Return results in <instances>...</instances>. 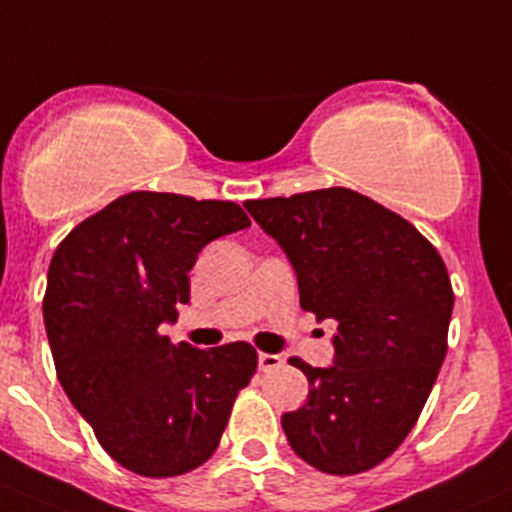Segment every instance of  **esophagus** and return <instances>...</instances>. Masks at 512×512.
Wrapping results in <instances>:
<instances>
[{"mask_svg": "<svg viewBox=\"0 0 512 512\" xmlns=\"http://www.w3.org/2000/svg\"><path fill=\"white\" fill-rule=\"evenodd\" d=\"M282 362V357L269 355V352H260V355H257V367H260V372H272V369L282 367Z\"/></svg>", "mask_w": 512, "mask_h": 512, "instance_id": "obj_1", "label": "esophagus"}]
</instances>
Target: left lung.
Wrapping results in <instances>:
<instances>
[{
    "mask_svg": "<svg viewBox=\"0 0 512 512\" xmlns=\"http://www.w3.org/2000/svg\"><path fill=\"white\" fill-rule=\"evenodd\" d=\"M245 209L289 257L303 311L338 320L330 367L289 359L311 389L282 415L286 440L325 474L372 469L413 430L445 362V262L406 218L345 187Z\"/></svg>",
    "mask_w": 512,
    "mask_h": 512,
    "instance_id": "8db88e82",
    "label": "left lung"
}]
</instances>
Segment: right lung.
<instances>
[{"label":"right lung","mask_w":512,"mask_h":512,"mask_svg":"<svg viewBox=\"0 0 512 512\" xmlns=\"http://www.w3.org/2000/svg\"><path fill=\"white\" fill-rule=\"evenodd\" d=\"M247 226L233 201L133 192L70 230L50 260L43 320L55 372L99 445L140 476L204 464L255 374L247 342L199 350L160 333L189 303L199 252Z\"/></svg>","instance_id":"obj_1"}]
</instances>
